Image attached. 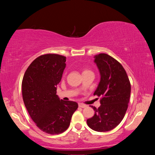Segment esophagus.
<instances>
[{
    "mask_svg": "<svg viewBox=\"0 0 155 155\" xmlns=\"http://www.w3.org/2000/svg\"><path fill=\"white\" fill-rule=\"evenodd\" d=\"M78 107H81V108H85V107H87V106H86L85 104H84L79 103V104H78Z\"/></svg>",
    "mask_w": 155,
    "mask_h": 155,
    "instance_id": "34e87169",
    "label": "esophagus"
}]
</instances>
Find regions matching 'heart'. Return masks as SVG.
<instances>
[{
	"instance_id": "heart-1",
	"label": "heart",
	"mask_w": 155,
	"mask_h": 155,
	"mask_svg": "<svg viewBox=\"0 0 155 155\" xmlns=\"http://www.w3.org/2000/svg\"><path fill=\"white\" fill-rule=\"evenodd\" d=\"M87 71H89V70H84V71H83V73H84V72H87Z\"/></svg>"
}]
</instances>
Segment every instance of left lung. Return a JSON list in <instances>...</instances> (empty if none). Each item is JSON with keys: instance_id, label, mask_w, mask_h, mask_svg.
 Returning a JSON list of instances; mask_svg holds the SVG:
<instances>
[{"instance_id": "left-lung-1", "label": "left lung", "mask_w": 155, "mask_h": 155, "mask_svg": "<svg viewBox=\"0 0 155 155\" xmlns=\"http://www.w3.org/2000/svg\"><path fill=\"white\" fill-rule=\"evenodd\" d=\"M101 81L94 95L101 96V106H91L95 114L87 120L88 127L98 132L114 129L124 118L130 95V83L120 63L105 53L94 57Z\"/></svg>"}]
</instances>
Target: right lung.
<instances>
[{"label":"right lung","instance_id":"add662e5","mask_svg":"<svg viewBox=\"0 0 155 155\" xmlns=\"http://www.w3.org/2000/svg\"><path fill=\"white\" fill-rule=\"evenodd\" d=\"M65 59L57 54H43L31 63L23 77L25 105L37 127L48 134L58 135L67 130L78 108L76 102L64 101L57 95Z\"/></svg>","mask_w":155,"mask_h":155}]
</instances>
